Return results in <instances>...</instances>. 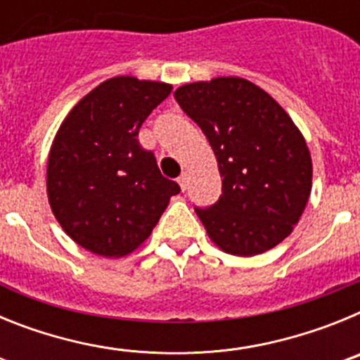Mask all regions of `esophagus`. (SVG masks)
<instances>
[{
    "label": "esophagus",
    "mask_w": 360,
    "mask_h": 360,
    "mask_svg": "<svg viewBox=\"0 0 360 360\" xmlns=\"http://www.w3.org/2000/svg\"><path fill=\"white\" fill-rule=\"evenodd\" d=\"M178 184H180L182 191L187 189V186H189V176H187V173L180 174V178H178Z\"/></svg>",
    "instance_id": "esophagus-1"
}]
</instances>
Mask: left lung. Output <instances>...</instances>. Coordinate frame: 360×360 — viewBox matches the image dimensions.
<instances>
[{
    "mask_svg": "<svg viewBox=\"0 0 360 360\" xmlns=\"http://www.w3.org/2000/svg\"><path fill=\"white\" fill-rule=\"evenodd\" d=\"M174 98L207 136L221 195L195 207L224 252L256 256L281 243L311 191V158L287 111L247 79L218 77L180 86Z\"/></svg>",
    "mask_w": 360,
    "mask_h": 360,
    "instance_id": "obj_1",
    "label": "left lung"
}]
</instances>
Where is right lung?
<instances>
[{
  "label": "right lung",
  "mask_w": 360,
  "mask_h": 360,
  "mask_svg": "<svg viewBox=\"0 0 360 360\" xmlns=\"http://www.w3.org/2000/svg\"><path fill=\"white\" fill-rule=\"evenodd\" d=\"M171 84L113 77L82 97L53 139L46 191L53 216L82 249L119 257L144 243L180 186L136 141Z\"/></svg>",
  "instance_id": "right-lung-1"
}]
</instances>
